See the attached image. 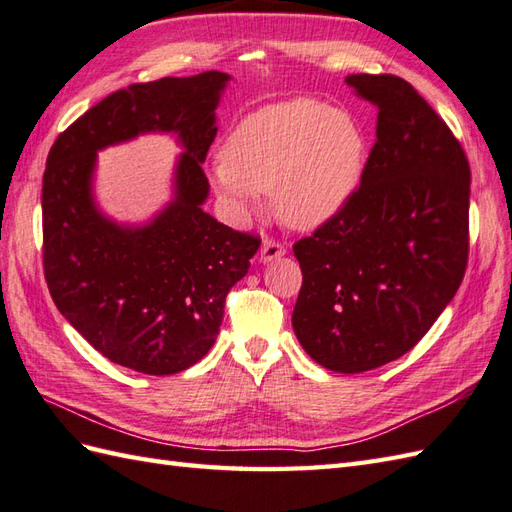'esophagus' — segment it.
Instances as JSON below:
<instances>
[{
	"instance_id": "1",
	"label": "esophagus",
	"mask_w": 512,
	"mask_h": 512,
	"mask_svg": "<svg viewBox=\"0 0 512 512\" xmlns=\"http://www.w3.org/2000/svg\"><path fill=\"white\" fill-rule=\"evenodd\" d=\"M285 254H287V247L285 245L267 238V241L263 243V247H260V263H271V260L282 258Z\"/></svg>"
}]
</instances>
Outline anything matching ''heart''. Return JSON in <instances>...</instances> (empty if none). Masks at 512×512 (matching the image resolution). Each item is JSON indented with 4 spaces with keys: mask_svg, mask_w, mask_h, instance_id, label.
I'll return each instance as SVG.
<instances>
[{
    "mask_svg": "<svg viewBox=\"0 0 512 512\" xmlns=\"http://www.w3.org/2000/svg\"><path fill=\"white\" fill-rule=\"evenodd\" d=\"M368 138L348 111L293 98L258 109L227 135L214 184L238 217L271 192L278 217L295 230L333 221L359 190Z\"/></svg>",
    "mask_w": 512,
    "mask_h": 512,
    "instance_id": "obj_1",
    "label": "heart"
}]
</instances>
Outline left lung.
<instances>
[{"mask_svg":"<svg viewBox=\"0 0 512 512\" xmlns=\"http://www.w3.org/2000/svg\"><path fill=\"white\" fill-rule=\"evenodd\" d=\"M379 109L359 190L300 238L293 331L320 366L357 374L412 350L456 295L469 258L471 170L460 142L392 74H350Z\"/></svg>","mask_w":512,"mask_h":512,"instance_id":"8db88e82","label":"left lung"}]
</instances>
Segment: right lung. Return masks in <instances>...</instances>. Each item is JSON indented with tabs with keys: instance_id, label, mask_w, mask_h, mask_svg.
Wrapping results in <instances>:
<instances>
[{
	"instance_id": "obj_1",
	"label": "right lung",
	"mask_w": 512,
	"mask_h": 512,
	"mask_svg": "<svg viewBox=\"0 0 512 512\" xmlns=\"http://www.w3.org/2000/svg\"><path fill=\"white\" fill-rule=\"evenodd\" d=\"M230 74L201 72L129 85L67 127L43 173V271L56 309L118 366L175 374L212 348L225 295L260 238L203 210L206 162ZM144 132L176 135L174 199L146 224L109 220L95 203L97 151Z\"/></svg>"
}]
</instances>
